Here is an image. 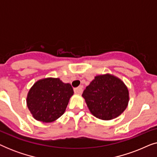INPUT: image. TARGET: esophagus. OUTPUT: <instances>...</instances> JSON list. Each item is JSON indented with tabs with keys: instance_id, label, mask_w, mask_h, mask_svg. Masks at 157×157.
Listing matches in <instances>:
<instances>
[{
	"instance_id": "esophagus-1",
	"label": "esophagus",
	"mask_w": 157,
	"mask_h": 157,
	"mask_svg": "<svg viewBox=\"0 0 157 157\" xmlns=\"http://www.w3.org/2000/svg\"><path fill=\"white\" fill-rule=\"evenodd\" d=\"M74 92L76 94H81L83 92V86H80L75 88Z\"/></svg>"
}]
</instances>
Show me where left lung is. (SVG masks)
I'll list each match as a JSON object with an SVG mask.
<instances>
[{"instance_id":"8db88e82","label":"left lung","mask_w":157,"mask_h":157,"mask_svg":"<svg viewBox=\"0 0 157 157\" xmlns=\"http://www.w3.org/2000/svg\"><path fill=\"white\" fill-rule=\"evenodd\" d=\"M82 96L92 114L102 120L119 117L127 107L129 99L124 83L111 74L96 76L83 91Z\"/></svg>"}]
</instances>
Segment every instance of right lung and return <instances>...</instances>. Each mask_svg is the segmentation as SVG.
<instances>
[{
    "label": "right lung",
    "instance_id": "1",
    "mask_svg": "<svg viewBox=\"0 0 157 157\" xmlns=\"http://www.w3.org/2000/svg\"><path fill=\"white\" fill-rule=\"evenodd\" d=\"M74 90L59 78H47L34 83L28 94L27 106L37 121L49 123L65 112Z\"/></svg>",
    "mask_w": 157,
    "mask_h": 157
}]
</instances>
